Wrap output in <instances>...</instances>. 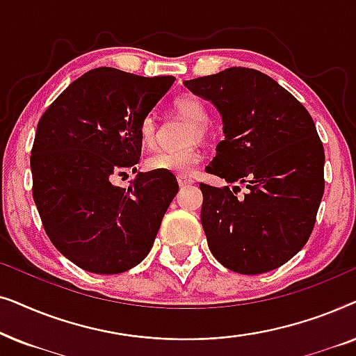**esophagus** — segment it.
Here are the masks:
<instances>
[{
	"mask_svg": "<svg viewBox=\"0 0 356 356\" xmlns=\"http://www.w3.org/2000/svg\"><path fill=\"white\" fill-rule=\"evenodd\" d=\"M194 183V179H191V178H188V177H181V175H179L178 177V184L179 186H189V184H193Z\"/></svg>",
	"mask_w": 356,
	"mask_h": 356,
	"instance_id": "obj_1",
	"label": "esophagus"
}]
</instances>
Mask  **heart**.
<instances>
[{
  "mask_svg": "<svg viewBox=\"0 0 356 356\" xmlns=\"http://www.w3.org/2000/svg\"><path fill=\"white\" fill-rule=\"evenodd\" d=\"M175 110L181 113L184 118L193 121L191 129H189L188 140L194 143V140H202L207 138V120L209 113L206 105L197 99L196 95L183 94L175 99L173 102ZM139 136L144 145L152 147L157 139V118L155 115L144 116L139 126ZM202 155L196 145H189L186 149L181 150H159L150 155L147 159V168L157 170V172H168L175 175H181V177H188L194 172L201 162Z\"/></svg>",
  "mask_w": 356,
  "mask_h": 356,
  "instance_id": "b5f03b06",
  "label": "heart"
}]
</instances>
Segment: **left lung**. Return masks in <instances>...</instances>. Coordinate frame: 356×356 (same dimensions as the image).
<instances>
[{"instance_id":"1","label":"left lung","mask_w":356,"mask_h":356,"mask_svg":"<svg viewBox=\"0 0 356 356\" xmlns=\"http://www.w3.org/2000/svg\"><path fill=\"white\" fill-rule=\"evenodd\" d=\"M222 116L223 140L201 183V222L209 250L227 269L256 275L290 261L306 245L324 194V147L308 110L272 77L228 67L184 81Z\"/></svg>"}]
</instances>
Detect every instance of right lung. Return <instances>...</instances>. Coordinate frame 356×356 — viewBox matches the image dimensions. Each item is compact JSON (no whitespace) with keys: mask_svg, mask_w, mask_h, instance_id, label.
I'll list each match as a JSON object with an SVG mask.
<instances>
[{"mask_svg":"<svg viewBox=\"0 0 356 356\" xmlns=\"http://www.w3.org/2000/svg\"><path fill=\"white\" fill-rule=\"evenodd\" d=\"M173 82L97 67L67 86L38 121L33 201L48 238L81 269L121 274L152 250L177 178L152 170L138 173L128 189L113 178L136 172L140 121Z\"/></svg>","mask_w":356,"mask_h":356,"instance_id":"add662e5","label":"right lung"}]
</instances>
